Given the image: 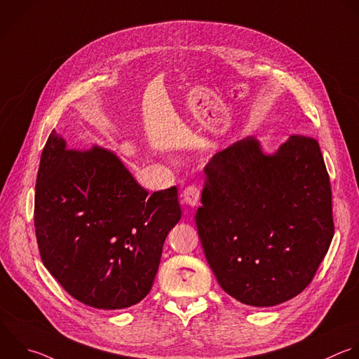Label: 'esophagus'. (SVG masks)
<instances>
[{
	"label": "esophagus",
	"mask_w": 359,
	"mask_h": 359,
	"mask_svg": "<svg viewBox=\"0 0 359 359\" xmlns=\"http://www.w3.org/2000/svg\"><path fill=\"white\" fill-rule=\"evenodd\" d=\"M200 200V189L197 186H189L183 190V201L190 205L196 207Z\"/></svg>",
	"instance_id": "esophagus-1"
}]
</instances>
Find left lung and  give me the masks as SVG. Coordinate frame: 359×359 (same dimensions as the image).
<instances>
[{
	"label": "left lung",
	"mask_w": 359,
	"mask_h": 359,
	"mask_svg": "<svg viewBox=\"0 0 359 359\" xmlns=\"http://www.w3.org/2000/svg\"><path fill=\"white\" fill-rule=\"evenodd\" d=\"M196 225L218 285L254 307L280 304L313 280L334 236L331 186L313 138L266 155L254 137L215 154Z\"/></svg>",
	"instance_id": "8db88e82"
}]
</instances>
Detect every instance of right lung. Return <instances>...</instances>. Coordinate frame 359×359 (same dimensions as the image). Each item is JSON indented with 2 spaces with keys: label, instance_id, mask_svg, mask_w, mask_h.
Here are the masks:
<instances>
[{
  "label": "right lung",
  "instance_id": "1",
  "mask_svg": "<svg viewBox=\"0 0 359 359\" xmlns=\"http://www.w3.org/2000/svg\"><path fill=\"white\" fill-rule=\"evenodd\" d=\"M180 217L176 186L148 196L114 152L70 151L55 130L49 135L35 187L36 241L45 268L79 302L104 310L140 303Z\"/></svg>",
  "mask_w": 359,
  "mask_h": 359
}]
</instances>
